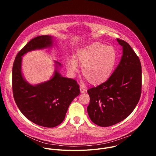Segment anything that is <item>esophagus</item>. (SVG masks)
Here are the masks:
<instances>
[{"label":"esophagus","mask_w":156,"mask_h":156,"mask_svg":"<svg viewBox=\"0 0 156 156\" xmlns=\"http://www.w3.org/2000/svg\"><path fill=\"white\" fill-rule=\"evenodd\" d=\"M80 92H81V93H84L86 92V89H85L84 87H82V86H80Z\"/></svg>","instance_id":"obj_1"}]
</instances>
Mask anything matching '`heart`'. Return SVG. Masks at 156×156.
<instances>
[{
    "label": "heart",
    "mask_w": 156,
    "mask_h": 156,
    "mask_svg": "<svg viewBox=\"0 0 156 156\" xmlns=\"http://www.w3.org/2000/svg\"><path fill=\"white\" fill-rule=\"evenodd\" d=\"M115 49L101 42H93L80 49L75 59L66 62V69L74 74L78 71V63L82 68V75L89 83L99 85L107 81L112 75L116 65Z\"/></svg>",
    "instance_id": "obj_1"
}]
</instances>
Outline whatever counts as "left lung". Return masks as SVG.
<instances>
[{
  "instance_id": "8db88e82",
  "label": "left lung",
  "mask_w": 156,
  "mask_h": 156,
  "mask_svg": "<svg viewBox=\"0 0 156 156\" xmlns=\"http://www.w3.org/2000/svg\"><path fill=\"white\" fill-rule=\"evenodd\" d=\"M123 55L110 78L89 89L90 102L87 107L91 121L100 126L114 125L128 117L136 107L141 93V65L129 44L117 39Z\"/></svg>"
}]
</instances>
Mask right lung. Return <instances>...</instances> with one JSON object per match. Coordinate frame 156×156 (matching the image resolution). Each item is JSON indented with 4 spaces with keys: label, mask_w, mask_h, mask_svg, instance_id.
I'll use <instances>...</instances> for the list:
<instances>
[{
    "label": "right lung",
    "mask_w": 156,
    "mask_h": 156,
    "mask_svg": "<svg viewBox=\"0 0 156 156\" xmlns=\"http://www.w3.org/2000/svg\"><path fill=\"white\" fill-rule=\"evenodd\" d=\"M54 44L51 36L33 38L18 53L12 69L13 94L18 108L29 120L48 128L63 121L70 104L80 94L79 85L75 80L62 76L58 71L62 65L57 61H54V73L49 80L33 85L24 78L21 64L27 52L51 48Z\"/></svg>",
    "instance_id": "obj_1"
}]
</instances>
